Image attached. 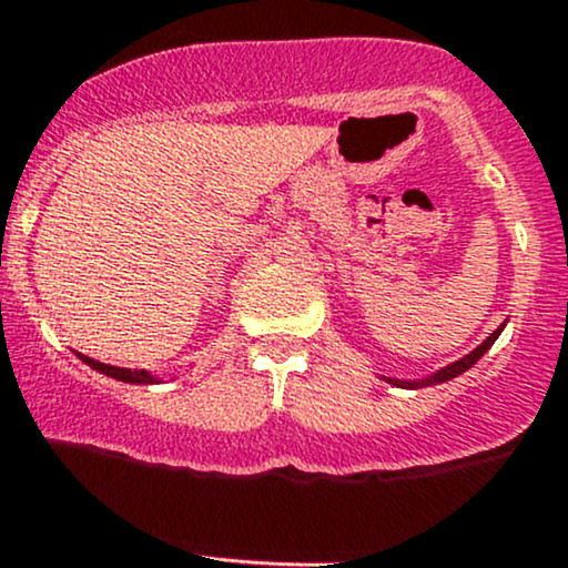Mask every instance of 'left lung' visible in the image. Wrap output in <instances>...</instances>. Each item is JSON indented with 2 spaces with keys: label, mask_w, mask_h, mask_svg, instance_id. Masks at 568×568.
I'll use <instances>...</instances> for the list:
<instances>
[{
  "label": "left lung",
  "mask_w": 568,
  "mask_h": 568,
  "mask_svg": "<svg viewBox=\"0 0 568 568\" xmlns=\"http://www.w3.org/2000/svg\"><path fill=\"white\" fill-rule=\"evenodd\" d=\"M504 326H507V321H504L501 326H498L496 332L490 334L488 339L483 342V345H477L475 351L466 353L464 358H458V361H453V364H447V366H442V369H436L434 375H428V377H423V379H396V377H383V379H385V383L396 385V388H426V385H439V383H447V379H453V377L464 375L466 369H471V366H475L477 361L483 358V355L488 353L490 347H494V342L498 339V334L504 332Z\"/></svg>",
  "instance_id": "1"
}]
</instances>
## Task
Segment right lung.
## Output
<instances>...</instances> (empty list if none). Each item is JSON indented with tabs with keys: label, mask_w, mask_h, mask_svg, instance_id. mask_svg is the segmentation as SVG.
I'll return each instance as SVG.
<instances>
[{
	"label": "right lung",
	"mask_w": 568,
	"mask_h": 568,
	"mask_svg": "<svg viewBox=\"0 0 568 568\" xmlns=\"http://www.w3.org/2000/svg\"><path fill=\"white\" fill-rule=\"evenodd\" d=\"M78 358L83 361V364H89L91 369L102 372V375H108L112 379H121V383H134V385H153V383H161V377L151 375L148 369H123V366H110V364H102V361H93L89 355L78 353Z\"/></svg>",
	"instance_id": "right-lung-1"
}]
</instances>
